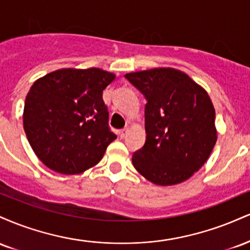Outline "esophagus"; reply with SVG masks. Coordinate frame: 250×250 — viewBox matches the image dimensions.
Listing matches in <instances>:
<instances>
[{
	"instance_id": "34e87169",
	"label": "esophagus",
	"mask_w": 250,
	"mask_h": 250,
	"mask_svg": "<svg viewBox=\"0 0 250 250\" xmlns=\"http://www.w3.org/2000/svg\"><path fill=\"white\" fill-rule=\"evenodd\" d=\"M128 131H129V129H128V128H125V129H122V130L120 131V136H121L122 139H125V137L127 136V135H128Z\"/></svg>"
}]
</instances>
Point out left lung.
<instances>
[{
  "label": "left lung",
  "instance_id": "8db88e82",
  "mask_svg": "<svg viewBox=\"0 0 250 250\" xmlns=\"http://www.w3.org/2000/svg\"><path fill=\"white\" fill-rule=\"evenodd\" d=\"M147 100L146 143L133 154L135 169L159 186H173L205 165L217 140L215 109L207 91L174 68L125 75Z\"/></svg>",
  "mask_w": 250,
  "mask_h": 250
}]
</instances>
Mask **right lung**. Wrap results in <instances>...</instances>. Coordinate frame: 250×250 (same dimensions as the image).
Instances as JSON below:
<instances>
[{"instance_id":"right-lung-1","label":"right lung","mask_w":250,"mask_h":250,"mask_svg":"<svg viewBox=\"0 0 250 250\" xmlns=\"http://www.w3.org/2000/svg\"><path fill=\"white\" fill-rule=\"evenodd\" d=\"M115 79L100 69L55 70L35 81L25 97L23 128L41 162L60 174L85 171L101 161L116 135L102 93Z\"/></svg>"}]
</instances>
